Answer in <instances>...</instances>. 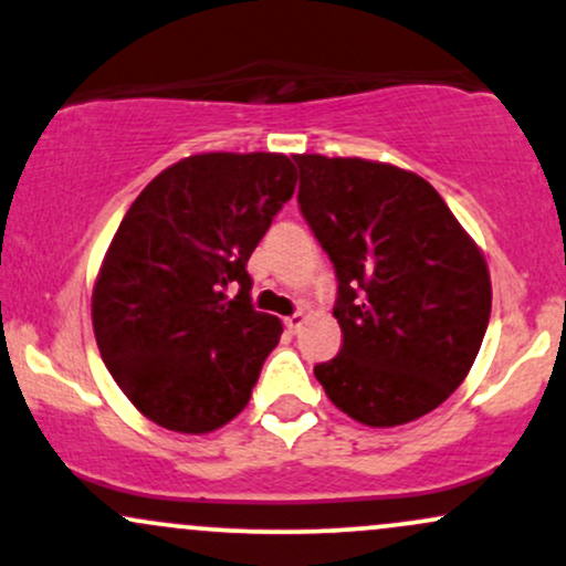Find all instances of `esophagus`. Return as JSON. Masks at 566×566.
I'll list each match as a JSON object with an SVG mask.
<instances>
[{"label": "esophagus", "mask_w": 566, "mask_h": 566, "mask_svg": "<svg viewBox=\"0 0 566 566\" xmlns=\"http://www.w3.org/2000/svg\"><path fill=\"white\" fill-rule=\"evenodd\" d=\"M303 322H305V316L301 314V311H297V314H292V316H284V327H287L290 333H297V329L303 327Z\"/></svg>", "instance_id": "34e87169"}]
</instances>
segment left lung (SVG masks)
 Segmentation results:
<instances>
[{"label": "left lung", "mask_w": 566, "mask_h": 566, "mask_svg": "<svg viewBox=\"0 0 566 566\" xmlns=\"http://www.w3.org/2000/svg\"><path fill=\"white\" fill-rule=\"evenodd\" d=\"M295 161L297 205L335 265L343 333L316 380L365 426L423 418L482 348L492 308L482 250L420 175L359 157Z\"/></svg>", "instance_id": "obj_1"}]
</instances>
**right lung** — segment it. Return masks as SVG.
<instances>
[{"instance_id":"add662e5","label":"right lung","mask_w":566,"mask_h":566,"mask_svg":"<svg viewBox=\"0 0 566 566\" xmlns=\"http://www.w3.org/2000/svg\"><path fill=\"white\" fill-rule=\"evenodd\" d=\"M295 184L284 154H193L116 229L93 287L95 340L116 386L167 431L210 433L250 401L282 322L252 308L247 261Z\"/></svg>"}]
</instances>
